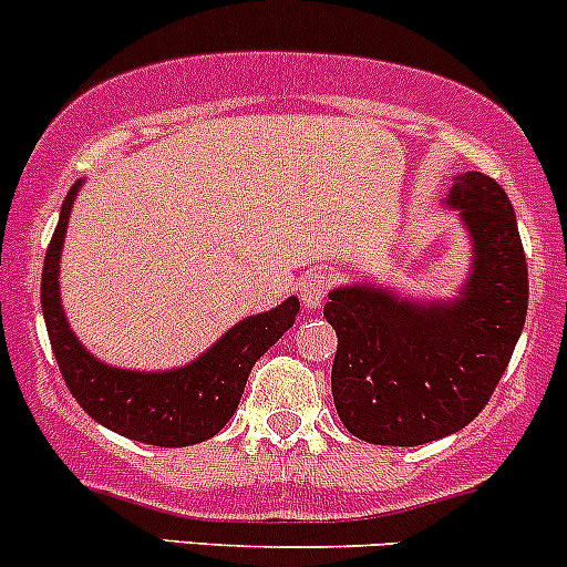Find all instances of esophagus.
I'll return each mask as SVG.
<instances>
[{
	"mask_svg": "<svg viewBox=\"0 0 567 567\" xmlns=\"http://www.w3.org/2000/svg\"><path fill=\"white\" fill-rule=\"evenodd\" d=\"M297 289H300L302 306L319 308L324 302L327 291L332 289V276L327 270H322V267H319V270L306 272V276L300 278V286H297Z\"/></svg>",
	"mask_w": 567,
	"mask_h": 567,
	"instance_id": "esophagus-1",
	"label": "esophagus"
}]
</instances>
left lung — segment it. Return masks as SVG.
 Returning <instances> with one entry per match:
<instances>
[{"label": "left lung", "mask_w": 567, "mask_h": 567, "mask_svg": "<svg viewBox=\"0 0 567 567\" xmlns=\"http://www.w3.org/2000/svg\"><path fill=\"white\" fill-rule=\"evenodd\" d=\"M447 204L472 240V272L456 300H401L352 284L330 291L338 336L332 399L349 434L412 447L456 434L488 404L527 319V256L502 185L458 174Z\"/></svg>", "instance_id": "1"}]
</instances>
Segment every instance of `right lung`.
Wrapping results in <instances>:
<instances>
[{
	"label": "right lung",
	"instance_id": "1",
	"mask_svg": "<svg viewBox=\"0 0 567 567\" xmlns=\"http://www.w3.org/2000/svg\"><path fill=\"white\" fill-rule=\"evenodd\" d=\"M79 188L81 179L62 202L40 284L45 330L68 390L90 417L127 440L157 447H185L209 440L237 412L256 360L295 324L300 300L289 297L272 311L243 319L185 369L147 373L101 363L70 330L60 300L62 243Z\"/></svg>",
	"mask_w": 567,
	"mask_h": 567
}]
</instances>
